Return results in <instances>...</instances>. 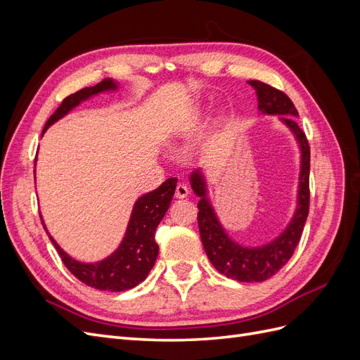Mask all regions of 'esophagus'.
Returning <instances> with one entry per match:
<instances>
[{"label":"esophagus","mask_w":360,"mask_h":360,"mask_svg":"<svg viewBox=\"0 0 360 360\" xmlns=\"http://www.w3.org/2000/svg\"><path fill=\"white\" fill-rule=\"evenodd\" d=\"M188 195H189V188L184 183H179L176 188V198L183 200V198H186Z\"/></svg>","instance_id":"esophagus-1"}]
</instances>
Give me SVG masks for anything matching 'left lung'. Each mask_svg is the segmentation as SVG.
<instances>
[{"label":"left lung","mask_w":360,"mask_h":360,"mask_svg":"<svg viewBox=\"0 0 360 360\" xmlns=\"http://www.w3.org/2000/svg\"><path fill=\"white\" fill-rule=\"evenodd\" d=\"M254 86L258 101V111L263 115H279V122L284 123L300 150V172L297 184V201L296 210L287 226L278 237L269 243L259 246H245L236 242L226 233L224 225L214 210L209 198L207 180L204 172L198 168L191 177V188L198 201V226L201 242L210 263L219 274L226 278L240 282H263L274 276L284 267L296 249L304 222L309 213V144L308 139L299 127L296 118L297 110L294 108L290 97L274 86L259 81H248Z\"/></svg>","instance_id":"left-lung-1"}]
</instances>
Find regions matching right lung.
Listing matches in <instances>:
<instances>
[{"mask_svg":"<svg viewBox=\"0 0 360 360\" xmlns=\"http://www.w3.org/2000/svg\"><path fill=\"white\" fill-rule=\"evenodd\" d=\"M118 86L120 84L117 81L106 78L94 86H86V89L70 94L61 102L57 111L49 117L41 136L49 126L58 122L64 115H68L73 108L89 101L93 96L115 91L118 90ZM176 186L177 179L172 177L163 181L158 189L139 197L134 204L132 213H130V219L122 243L118 245L111 255H108L101 261H96V263H82V261L75 259L68 252H64L60 245L53 240V237L48 233L41 214L40 219L51 242L58 250L64 266L70 270V274H73L84 284L96 290L112 292L126 291L141 284L148 276L150 270L153 269L156 263L159 246L155 242V233L163 216L169 209Z\"/></svg>","mask_w":360,"mask_h":360,"instance_id":"right-lung-1","label":"right lung"}]
</instances>
